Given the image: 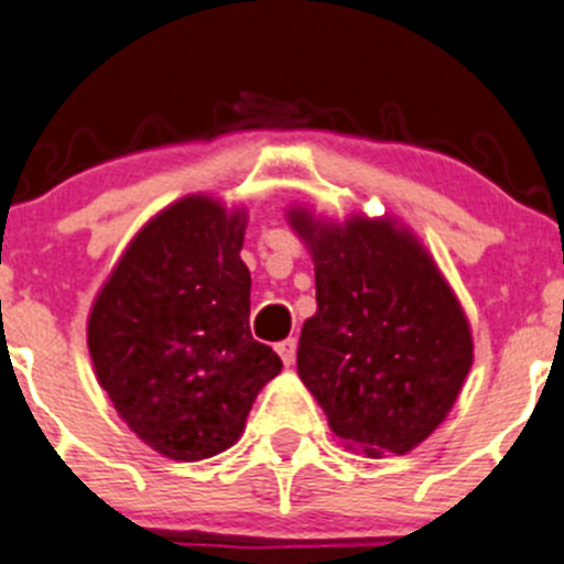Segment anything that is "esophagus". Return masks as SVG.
I'll return each mask as SVG.
<instances>
[{
  "instance_id": "1",
  "label": "esophagus",
  "mask_w": 564,
  "mask_h": 564,
  "mask_svg": "<svg viewBox=\"0 0 564 564\" xmlns=\"http://www.w3.org/2000/svg\"><path fill=\"white\" fill-rule=\"evenodd\" d=\"M275 350H278V356L283 359V365L286 367L294 365V356H297V339H294V336H289V339L278 341Z\"/></svg>"
}]
</instances>
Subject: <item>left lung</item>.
<instances>
[{
    "instance_id": "left-lung-1",
    "label": "left lung",
    "mask_w": 564,
    "mask_h": 564,
    "mask_svg": "<svg viewBox=\"0 0 564 564\" xmlns=\"http://www.w3.org/2000/svg\"><path fill=\"white\" fill-rule=\"evenodd\" d=\"M312 247L317 314L297 372L328 425L367 454H406L454 406L473 365L465 312L429 252L387 219L323 225L292 210Z\"/></svg>"
}]
</instances>
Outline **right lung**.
Masks as SVG:
<instances>
[{"mask_svg": "<svg viewBox=\"0 0 564 564\" xmlns=\"http://www.w3.org/2000/svg\"><path fill=\"white\" fill-rule=\"evenodd\" d=\"M241 241V210L181 199L130 241L88 317L99 383L119 417L170 459L230 448L283 367L250 334Z\"/></svg>", "mask_w": 564, "mask_h": 564, "instance_id": "add662e5", "label": "right lung"}]
</instances>
